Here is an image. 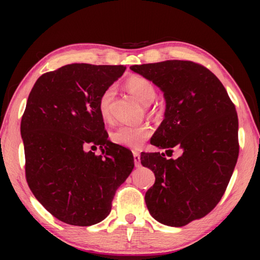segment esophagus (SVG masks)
Here are the masks:
<instances>
[{
	"instance_id": "esophagus-1",
	"label": "esophagus",
	"mask_w": 260,
	"mask_h": 260,
	"mask_svg": "<svg viewBox=\"0 0 260 260\" xmlns=\"http://www.w3.org/2000/svg\"><path fill=\"white\" fill-rule=\"evenodd\" d=\"M133 156H134V164L135 166H140V161H141V156L139 151H133Z\"/></svg>"
}]
</instances>
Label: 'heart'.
Instances as JSON below:
<instances>
[{"label": "heart", "mask_w": 260, "mask_h": 260, "mask_svg": "<svg viewBox=\"0 0 260 260\" xmlns=\"http://www.w3.org/2000/svg\"><path fill=\"white\" fill-rule=\"evenodd\" d=\"M126 89L138 99L141 103L149 104L156 98L157 90L153 82L143 76H132L125 82ZM114 96V88L108 87L101 94L98 103L100 116L105 122L112 121L111 103ZM152 135V127L149 124L122 125L111 133V141L119 146L138 150Z\"/></svg>", "instance_id": "1"}]
</instances>
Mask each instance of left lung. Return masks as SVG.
<instances>
[{"instance_id":"8db88e82","label":"left lung","mask_w":260,"mask_h":260,"mask_svg":"<svg viewBox=\"0 0 260 260\" xmlns=\"http://www.w3.org/2000/svg\"><path fill=\"white\" fill-rule=\"evenodd\" d=\"M164 91L165 118L150 143L173 152H142L141 164L155 173L146 192L149 212L164 225L181 227L205 217L230 183L239 157V119L235 105L214 74L190 60L133 65Z\"/></svg>"}]
</instances>
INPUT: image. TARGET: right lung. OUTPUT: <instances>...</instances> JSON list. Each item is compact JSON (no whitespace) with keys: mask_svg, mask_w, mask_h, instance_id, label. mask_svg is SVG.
Instances as JSON below:
<instances>
[{"mask_svg":"<svg viewBox=\"0 0 260 260\" xmlns=\"http://www.w3.org/2000/svg\"><path fill=\"white\" fill-rule=\"evenodd\" d=\"M124 65L69 64L38 79L21 118L25 175L60 221L91 226L108 217L116 190L134 167L132 151L108 140L98 103ZM100 146L98 156L87 149Z\"/></svg>","mask_w":260,"mask_h":260,"instance_id":"1","label":"right lung"}]
</instances>
